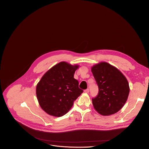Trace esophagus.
Masks as SVG:
<instances>
[{"label":"esophagus","mask_w":149,"mask_h":149,"mask_svg":"<svg viewBox=\"0 0 149 149\" xmlns=\"http://www.w3.org/2000/svg\"><path fill=\"white\" fill-rule=\"evenodd\" d=\"M89 91H90V90H89V89H88V88H87V89H86V90H84V93H89Z\"/></svg>","instance_id":"1"}]
</instances>
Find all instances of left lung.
<instances>
[{
	"label": "left lung",
	"instance_id": "8db88e82",
	"mask_svg": "<svg viewBox=\"0 0 149 149\" xmlns=\"http://www.w3.org/2000/svg\"><path fill=\"white\" fill-rule=\"evenodd\" d=\"M99 92L92 99L94 109L102 116H110L121 109L128 98L130 87L121 72L105 62L91 67Z\"/></svg>",
	"mask_w": 149,
	"mask_h": 149
}]
</instances>
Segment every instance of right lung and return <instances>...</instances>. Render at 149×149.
<instances>
[{
	"instance_id": "1",
	"label": "right lung",
	"mask_w": 149,
	"mask_h": 149,
	"mask_svg": "<svg viewBox=\"0 0 149 149\" xmlns=\"http://www.w3.org/2000/svg\"><path fill=\"white\" fill-rule=\"evenodd\" d=\"M78 65L61 62L50 68L37 84L36 94L42 109L49 115L61 117L71 109L83 93L74 78Z\"/></svg>"
}]
</instances>
